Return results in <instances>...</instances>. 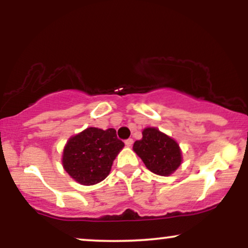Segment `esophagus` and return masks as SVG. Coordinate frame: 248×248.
Here are the masks:
<instances>
[{
	"label": "esophagus",
	"mask_w": 248,
	"mask_h": 248,
	"mask_svg": "<svg viewBox=\"0 0 248 248\" xmlns=\"http://www.w3.org/2000/svg\"><path fill=\"white\" fill-rule=\"evenodd\" d=\"M133 139H128V140L124 141V144H126L127 147H132L133 146Z\"/></svg>",
	"instance_id": "1"
}]
</instances>
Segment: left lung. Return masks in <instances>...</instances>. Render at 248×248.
Masks as SVG:
<instances>
[{"label":"left lung","mask_w":248,"mask_h":248,"mask_svg":"<svg viewBox=\"0 0 248 248\" xmlns=\"http://www.w3.org/2000/svg\"><path fill=\"white\" fill-rule=\"evenodd\" d=\"M133 150L150 171L170 176L182 164V150L177 141L156 127L142 130V139L134 142Z\"/></svg>","instance_id":"obj_1"}]
</instances>
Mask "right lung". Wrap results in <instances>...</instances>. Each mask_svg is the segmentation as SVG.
I'll return each mask as SVG.
<instances>
[{
    "instance_id": "1",
    "label": "right lung",
    "mask_w": 248,
    "mask_h": 248,
    "mask_svg": "<svg viewBox=\"0 0 248 248\" xmlns=\"http://www.w3.org/2000/svg\"><path fill=\"white\" fill-rule=\"evenodd\" d=\"M124 143L116 130L88 127L71 136L62 150L64 170L81 186H94L109 175L113 162Z\"/></svg>"
}]
</instances>
